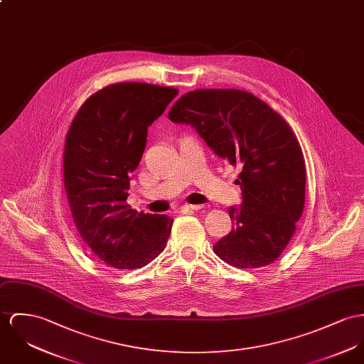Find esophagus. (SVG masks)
<instances>
[{
  "label": "esophagus",
  "instance_id": "esophagus-1",
  "mask_svg": "<svg viewBox=\"0 0 364 364\" xmlns=\"http://www.w3.org/2000/svg\"><path fill=\"white\" fill-rule=\"evenodd\" d=\"M202 208V205H190V203H186L181 206V212H190V210H199Z\"/></svg>",
  "mask_w": 364,
  "mask_h": 364
}]
</instances>
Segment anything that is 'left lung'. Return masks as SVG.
<instances>
[{"label": "left lung", "mask_w": 364, "mask_h": 364, "mask_svg": "<svg viewBox=\"0 0 364 364\" xmlns=\"http://www.w3.org/2000/svg\"><path fill=\"white\" fill-rule=\"evenodd\" d=\"M168 116L194 127L219 158L241 168L235 184L242 203L228 209L232 230L213 245L215 253L238 269L273 263L305 205L304 154L288 123L251 92L235 88L187 92Z\"/></svg>", "instance_id": "obj_1"}]
</instances>
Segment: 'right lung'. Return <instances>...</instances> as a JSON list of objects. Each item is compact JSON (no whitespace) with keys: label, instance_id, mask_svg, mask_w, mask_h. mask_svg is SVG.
<instances>
[{"label":"right lung","instance_id":"1","mask_svg":"<svg viewBox=\"0 0 364 364\" xmlns=\"http://www.w3.org/2000/svg\"><path fill=\"white\" fill-rule=\"evenodd\" d=\"M177 88L111 84L92 94L66 134L63 184L72 218L87 247L108 266L139 269L165 250L173 219L137 213L126 203L148 127Z\"/></svg>","mask_w":364,"mask_h":364}]
</instances>
